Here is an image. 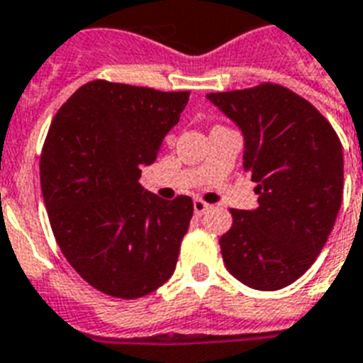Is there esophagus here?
I'll list each match as a JSON object with an SVG mask.
<instances>
[{
    "mask_svg": "<svg viewBox=\"0 0 363 363\" xmlns=\"http://www.w3.org/2000/svg\"><path fill=\"white\" fill-rule=\"evenodd\" d=\"M209 209H211V205L205 203L203 199H199V198L194 199V213H196L198 216L205 215V213H207Z\"/></svg>",
    "mask_w": 363,
    "mask_h": 363,
    "instance_id": "esophagus-1",
    "label": "esophagus"
}]
</instances>
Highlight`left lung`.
<instances>
[{"label":"left lung","mask_w":363,"mask_h":363,"mask_svg":"<svg viewBox=\"0 0 363 363\" xmlns=\"http://www.w3.org/2000/svg\"><path fill=\"white\" fill-rule=\"evenodd\" d=\"M245 137L242 167L258 184V207L230 209L220 238L226 269L256 290H281L309 269L337 218L343 147L320 111L292 90L262 82L207 94Z\"/></svg>","instance_id":"obj_1"}]
</instances>
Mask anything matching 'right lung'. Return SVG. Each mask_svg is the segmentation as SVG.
<instances>
[{
	"mask_svg": "<svg viewBox=\"0 0 363 363\" xmlns=\"http://www.w3.org/2000/svg\"><path fill=\"white\" fill-rule=\"evenodd\" d=\"M190 92L90 81L58 109L41 152V190L60 250L99 292L137 299L175 271L192 199L139 184Z\"/></svg>",
	"mask_w": 363,
	"mask_h": 363,
	"instance_id": "right-lung-1",
	"label": "right lung"
}]
</instances>
